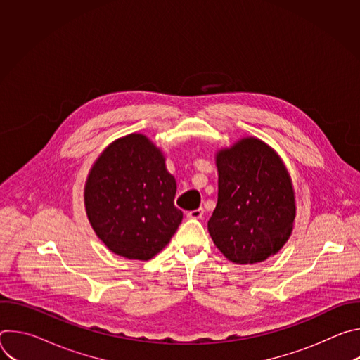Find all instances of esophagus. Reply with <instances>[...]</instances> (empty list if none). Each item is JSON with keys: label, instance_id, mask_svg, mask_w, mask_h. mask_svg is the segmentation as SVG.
Masks as SVG:
<instances>
[{"label": "esophagus", "instance_id": "obj_1", "mask_svg": "<svg viewBox=\"0 0 360 360\" xmlns=\"http://www.w3.org/2000/svg\"><path fill=\"white\" fill-rule=\"evenodd\" d=\"M203 217V210L202 208H198V210H195V211H189L188 214H186V218L188 219H200Z\"/></svg>", "mask_w": 360, "mask_h": 360}]
</instances>
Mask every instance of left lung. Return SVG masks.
I'll return each mask as SVG.
<instances>
[{
    "label": "left lung",
    "mask_w": 360,
    "mask_h": 360,
    "mask_svg": "<svg viewBox=\"0 0 360 360\" xmlns=\"http://www.w3.org/2000/svg\"><path fill=\"white\" fill-rule=\"evenodd\" d=\"M218 203L208 221L215 246L238 265L264 262L292 235L296 203L278 152L246 136L217 152Z\"/></svg>",
    "instance_id": "obj_1"
}]
</instances>
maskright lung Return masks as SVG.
Listing matches in <instances>:
<instances>
[{
  "label": "right lung",
  "instance_id": "right-lung-1",
  "mask_svg": "<svg viewBox=\"0 0 360 360\" xmlns=\"http://www.w3.org/2000/svg\"><path fill=\"white\" fill-rule=\"evenodd\" d=\"M176 181L162 150L143 134L111 142L89 169L84 203L104 245L127 259L149 261L182 222L174 205Z\"/></svg>",
  "mask_w": 360,
  "mask_h": 360
}]
</instances>
